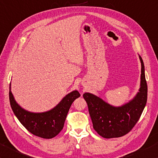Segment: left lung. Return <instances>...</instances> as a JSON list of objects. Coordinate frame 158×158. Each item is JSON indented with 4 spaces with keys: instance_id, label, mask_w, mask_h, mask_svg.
Returning a JSON list of instances; mask_svg holds the SVG:
<instances>
[{
    "instance_id": "8db88e82",
    "label": "left lung",
    "mask_w": 158,
    "mask_h": 158,
    "mask_svg": "<svg viewBox=\"0 0 158 158\" xmlns=\"http://www.w3.org/2000/svg\"><path fill=\"white\" fill-rule=\"evenodd\" d=\"M142 64L139 92L133 100L121 107H113L91 93L83 94L87 102L93 128L99 135L106 139L121 137L133 129L142 115L148 100V85L144 66Z\"/></svg>"
}]
</instances>
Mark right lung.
I'll return each instance as SVG.
<instances>
[{"mask_svg":"<svg viewBox=\"0 0 158 158\" xmlns=\"http://www.w3.org/2000/svg\"><path fill=\"white\" fill-rule=\"evenodd\" d=\"M9 89L10 107L20 123L34 135L43 139H51L59 134L64 128L69 108L76 99L80 97L74 90L67 94L52 110L44 113H31L21 108L14 100Z\"/></svg>","mask_w":158,"mask_h":158,"instance_id":"add662e5","label":"right lung"}]
</instances>
